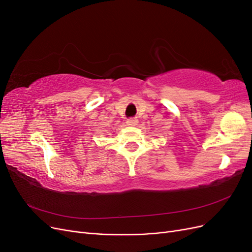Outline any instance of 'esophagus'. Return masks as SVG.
Masks as SVG:
<instances>
[{"instance_id": "1", "label": "esophagus", "mask_w": 252, "mask_h": 252, "mask_svg": "<svg viewBox=\"0 0 252 252\" xmlns=\"http://www.w3.org/2000/svg\"><path fill=\"white\" fill-rule=\"evenodd\" d=\"M126 123L129 126H135V125H138L139 121H138V119H136V118H130V119H128L126 121Z\"/></svg>"}]
</instances>
